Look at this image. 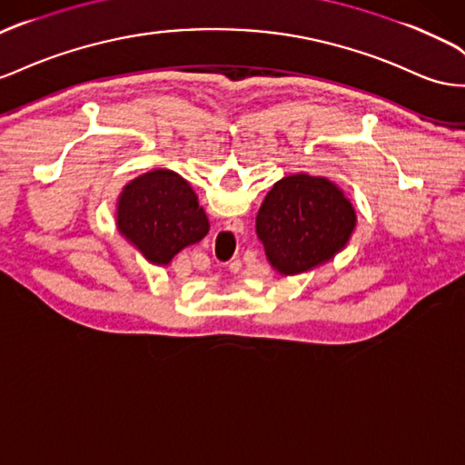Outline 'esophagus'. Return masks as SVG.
<instances>
[{"mask_svg":"<svg viewBox=\"0 0 465 465\" xmlns=\"http://www.w3.org/2000/svg\"><path fill=\"white\" fill-rule=\"evenodd\" d=\"M238 223L242 224V223H238V221H234V224H232V231H236V232H241V230L235 229V227L237 226Z\"/></svg>","mask_w":465,"mask_h":465,"instance_id":"1","label":"esophagus"}]
</instances>
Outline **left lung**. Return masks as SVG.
Wrapping results in <instances>:
<instances>
[{
    "label": "left lung",
    "instance_id": "1",
    "mask_svg": "<svg viewBox=\"0 0 465 465\" xmlns=\"http://www.w3.org/2000/svg\"><path fill=\"white\" fill-rule=\"evenodd\" d=\"M358 224L356 209L334 182L292 173L275 182L256 215V234L280 275H299L334 260Z\"/></svg>",
    "mask_w": 465,
    "mask_h": 465
}]
</instances>
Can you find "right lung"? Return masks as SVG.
<instances>
[{
	"label": "right lung",
	"instance_id": "add662e5",
	"mask_svg": "<svg viewBox=\"0 0 465 465\" xmlns=\"http://www.w3.org/2000/svg\"><path fill=\"white\" fill-rule=\"evenodd\" d=\"M115 221L124 241L160 268L209 232V219L192 185L166 168L146 172L123 187Z\"/></svg>",
	"mask_w": 465,
	"mask_h": 465
}]
</instances>
